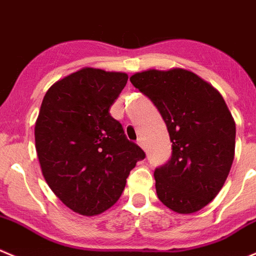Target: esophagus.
Here are the masks:
<instances>
[{
	"instance_id": "34e87169",
	"label": "esophagus",
	"mask_w": 256,
	"mask_h": 256,
	"mask_svg": "<svg viewBox=\"0 0 256 256\" xmlns=\"http://www.w3.org/2000/svg\"><path fill=\"white\" fill-rule=\"evenodd\" d=\"M138 146H140V148H143V150H146V144H144V140H143V138H140V140H137Z\"/></svg>"
}]
</instances>
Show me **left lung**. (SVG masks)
I'll use <instances>...</instances> for the list:
<instances>
[{
	"label": "left lung",
	"instance_id": "left-lung-1",
	"mask_svg": "<svg viewBox=\"0 0 256 256\" xmlns=\"http://www.w3.org/2000/svg\"><path fill=\"white\" fill-rule=\"evenodd\" d=\"M130 82L157 106L172 142L171 160L154 171L163 205L192 214L222 188L235 154L236 126L218 90L188 70L150 69Z\"/></svg>",
	"mask_w": 256,
	"mask_h": 256
}]
</instances>
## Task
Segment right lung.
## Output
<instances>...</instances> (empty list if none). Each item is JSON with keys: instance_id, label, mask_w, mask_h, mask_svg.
<instances>
[{"instance_id": "add662e5", "label": "right lung", "mask_w": 256, "mask_h": 256, "mask_svg": "<svg viewBox=\"0 0 256 256\" xmlns=\"http://www.w3.org/2000/svg\"><path fill=\"white\" fill-rule=\"evenodd\" d=\"M126 80V72L82 68L51 85L41 103L35 146L44 178L80 215L112 208L146 157L109 113Z\"/></svg>"}]
</instances>
